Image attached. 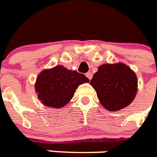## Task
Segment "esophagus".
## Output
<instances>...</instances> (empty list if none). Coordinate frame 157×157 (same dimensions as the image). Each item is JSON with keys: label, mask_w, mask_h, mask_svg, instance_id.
I'll return each mask as SVG.
<instances>
[{"label": "esophagus", "mask_w": 157, "mask_h": 157, "mask_svg": "<svg viewBox=\"0 0 157 157\" xmlns=\"http://www.w3.org/2000/svg\"><path fill=\"white\" fill-rule=\"evenodd\" d=\"M86 76L87 78H88V79L89 80H91V78H92V74H91V72H88V73H86Z\"/></svg>", "instance_id": "34e87169"}]
</instances>
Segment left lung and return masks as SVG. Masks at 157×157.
Listing matches in <instances>:
<instances>
[{"mask_svg":"<svg viewBox=\"0 0 157 157\" xmlns=\"http://www.w3.org/2000/svg\"><path fill=\"white\" fill-rule=\"evenodd\" d=\"M90 84L96 90L101 105L109 111H117L132 102L137 92V77L123 63L99 66Z\"/></svg>","mask_w":157,"mask_h":157,"instance_id":"1","label":"left lung"}]
</instances>
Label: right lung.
<instances>
[{
  "label": "right lung",
  "mask_w": 157,
  "mask_h": 157,
  "mask_svg": "<svg viewBox=\"0 0 157 157\" xmlns=\"http://www.w3.org/2000/svg\"><path fill=\"white\" fill-rule=\"evenodd\" d=\"M88 82L84 75L57 66L44 70L38 75L35 89L44 105L48 107L61 108L73 98L78 86Z\"/></svg>",
  "instance_id": "right-lung-1"
}]
</instances>
